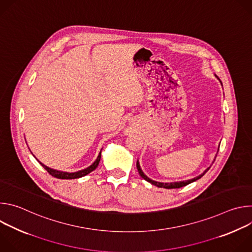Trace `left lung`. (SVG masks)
I'll use <instances>...</instances> for the list:
<instances>
[{
  "instance_id": "1",
  "label": "left lung",
  "mask_w": 252,
  "mask_h": 252,
  "mask_svg": "<svg viewBox=\"0 0 252 252\" xmlns=\"http://www.w3.org/2000/svg\"><path fill=\"white\" fill-rule=\"evenodd\" d=\"M215 76V78H218V80L220 82V84L222 85V83H221V81L220 80V78L217 76V75H214ZM220 149V148H219ZM214 160H215V158H214ZM212 162H214V161H212ZM136 167H137V170H138V173H139V175L143 178V179H146L147 182H149L150 184H152V185H154V186H156V187H158V188H163V189H179V188H182V187H185V186H188V185H189V184H191V183H193V182H195V181H197V179H199L201 176H203L204 175V173L210 168V166L209 167H207L200 175H198V176H195V177H193V178H191V179H188V181H182V182H174V183H160V182H157V181H153L152 178H150L149 176H147L145 173H143V171H142V169L140 168V165H139V161L137 160L136 161Z\"/></svg>"
}]
</instances>
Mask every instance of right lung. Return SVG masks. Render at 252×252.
I'll return each mask as SVG.
<instances>
[{"instance_id":"1","label":"right lung","mask_w":252,"mask_h":252,"mask_svg":"<svg viewBox=\"0 0 252 252\" xmlns=\"http://www.w3.org/2000/svg\"><path fill=\"white\" fill-rule=\"evenodd\" d=\"M34 157V156H33ZM100 157H101V151L99 152L96 159L88 167L82 169V170H79V171H76V172H67V171H62V170H57V169H54V168H51L47 165H45L44 163H42L39 159H37L41 164L42 166L53 176L57 177V178H61V179H75V178H80V177H83L87 174H89L90 172H92L93 170H94L98 163H99V160H100Z\"/></svg>"}]
</instances>
